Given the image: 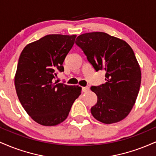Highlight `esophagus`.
<instances>
[{"instance_id":"obj_1","label":"esophagus","mask_w":156,"mask_h":156,"mask_svg":"<svg viewBox=\"0 0 156 156\" xmlns=\"http://www.w3.org/2000/svg\"><path fill=\"white\" fill-rule=\"evenodd\" d=\"M89 90V88L88 87H82V92H87Z\"/></svg>"}]
</instances>
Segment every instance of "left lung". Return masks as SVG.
<instances>
[{
	"label": "left lung",
	"mask_w": 156,
	"mask_h": 156,
	"mask_svg": "<svg viewBox=\"0 0 156 156\" xmlns=\"http://www.w3.org/2000/svg\"><path fill=\"white\" fill-rule=\"evenodd\" d=\"M76 44L95 71H105V83L92 87L98 102L92 116L105 124L121 121L133 108L140 88L141 74L133 51L120 39L104 32L83 34Z\"/></svg>",
	"instance_id": "obj_1"
}]
</instances>
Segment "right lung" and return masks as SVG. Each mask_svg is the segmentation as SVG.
Segmentation results:
<instances>
[{
	"mask_svg": "<svg viewBox=\"0 0 156 156\" xmlns=\"http://www.w3.org/2000/svg\"><path fill=\"white\" fill-rule=\"evenodd\" d=\"M76 35L50 34L27 44L20 55L15 85L21 105L35 122L53 126L67 119L81 92L78 86L53 80L63 72V62Z\"/></svg>",
	"mask_w": 156,
	"mask_h": 156,
	"instance_id": "right-lung-1",
	"label": "right lung"
}]
</instances>
